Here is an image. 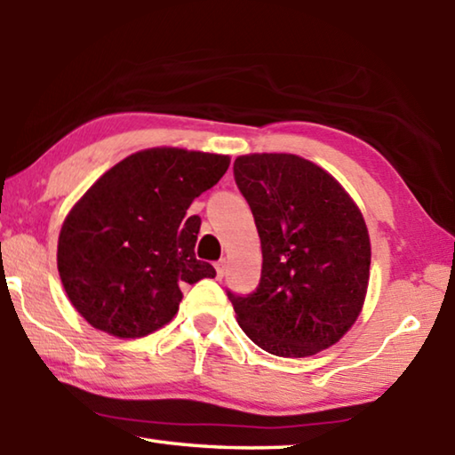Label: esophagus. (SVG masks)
Here are the masks:
<instances>
[{"mask_svg":"<svg viewBox=\"0 0 455 455\" xmlns=\"http://www.w3.org/2000/svg\"><path fill=\"white\" fill-rule=\"evenodd\" d=\"M214 268H217V276H219V279H222V276H225V271H227V260H225V259L219 260V263L214 265Z\"/></svg>","mask_w":455,"mask_h":455,"instance_id":"34e87169","label":"esophagus"}]
</instances>
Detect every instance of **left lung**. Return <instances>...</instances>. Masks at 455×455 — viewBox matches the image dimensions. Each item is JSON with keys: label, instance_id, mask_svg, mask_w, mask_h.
I'll return each mask as SVG.
<instances>
[{"label": "left lung", "instance_id": "obj_1", "mask_svg": "<svg viewBox=\"0 0 455 455\" xmlns=\"http://www.w3.org/2000/svg\"><path fill=\"white\" fill-rule=\"evenodd\" d=\"M235 180L263 246L259 289L228 292L238 325L279 357L331 347L357 321L369 287L371 243L355 200L297 154H244Z\"/></svg>", "mask_w": 455, "mask_h": 455}]
</instances>
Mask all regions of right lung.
Returning <instances> with one entry per match:
<instances>
[{"label":"right lung","instance_id":"add662e5","mask_svg":"<svg viewBox=\"0 0 455 455\" xmlns=\"http://www.w3.org/2000/svg\"><path fill=\"white\" fill-rule=\"evenodd\" d=\"M228 164L227 154L158 146L130 154L84 192L60 230L58 271L92 327L150 335L179 313L182 283L217 275L195 257L200 219L187 211Z\"/></svg>","mask_w":455,"mask_h":455}]
</instances>
